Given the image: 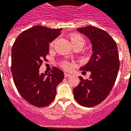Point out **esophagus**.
<instances>
[{
  "instance_id": "34e87169",
  "label": "esophagus",
  "mask_w": 131,
  "mask_h": 131,
  "mask_svg": "<svg viewBox=\"0 0 131 131\" xmlns=\"http://www.w3.org/2000/svg\"><path fill=\"white\" fill-rule=\"evenodd\" d=\"M64 77H70V76H71V75H70V74L67 73V72H64Z\"/></svg>"
}]
</instances>
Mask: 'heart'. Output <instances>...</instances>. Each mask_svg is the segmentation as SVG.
I'll return each mask as SVG.
<instances>
[{
    "label": "heart",
    "mask_w": 131,
    "mask_h": 131,
    "mask_svg": "<svg viewBox=\"0 0 131 131\" xmlns=\"http://www.w3.org/2000/svg\"><path fill=\"white\" fill-rule=\"evenodd\" d=\"M69 38H70V42L72 43V46L74 47L77 46H80L82 47L84 46V45L85 44V39L80 34H70V36H69ZM54 43H55V40L52 41L51 43H50V47H52L54 45ZM62 68L64 69H67V70H69V69L71 68V65H70V63L67 62H62V64H61Z\"/></svg>",
    "instance_id": "b5f03b06"
}]
</instances>
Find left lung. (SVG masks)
<instances>
[{
	"mask_svg": "<svg viewBox=\"0 0 131 131\" xmlns=\"http://www.w3.org/2000/svg\"><path fill=\"white\" fill-rule=\"evenodd\" d=\"M90 40L92 54L81 68L90 71L89 79L79 77L80 84L74 88V97L80 105L94 107L105 100L113 87L119 69L117 46L109 34L94 26L77 29Z\"/></svg>",
	"mask_w": 131,
	"mask_h": 131,
	"instance_id": "obj_1",
	"label": "left lung"
}]
</instances>
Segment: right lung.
I'll use <instances>...</instances> for the list:
<instances>
[{
    "mask_svg": "<svg viewBox=\"0 0 131 131\" xmlns=\"http://www.w3.org/2000/svg\"><path fill=\"white\" fill-rule=\"evenodd\" d=\"M62 28L51 29L36 26L18 36L12 49L11 71L17 90L25 100L34 106L49 105L56 95V87L64 73L54 67L47 73H39L43 60L49 53V43L61 34Z\"/></svg>",
    "mask_w": 131,
    "mask_h": 131,
    "instance_id": "right-lung-1",
    "label": "right lung"
}]
</instances>
